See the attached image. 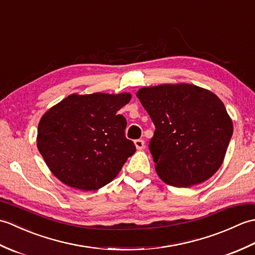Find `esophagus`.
<instances>
[{
    "label": "esophagus",
    "instance_id": "obj_1",
    "mask_svg": "<svg viewBox=\"0 0 255 255\" xmlns=\"http://www.w3.org/2000/svg\"><path fill=\"white\" fill-rule=\"evenodd\" d=\"M134 144H136L137 149H142V148H144V141H143L142 139L134 140Z\"/></svg>",
    "mask_w": 255,
    "mask_h": 255
}]
</instances>
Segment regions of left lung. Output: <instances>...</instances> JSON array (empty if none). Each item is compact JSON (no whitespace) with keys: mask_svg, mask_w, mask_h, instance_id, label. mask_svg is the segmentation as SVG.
<instances>
[{"mask_svg":"<svg viewBox=\"0 0 255 255\" xmlns=\"http://www.w3.org/2000/svg\"><path fill=\"white\" fill-rule=\"evenodd\" d=\"M137 97L155 126L149 150L162 181L187 187L218 171L234 132L218 96L192 84H163L140 89Z\"/></svg>","mask_w":255,"mask_h":255,"instance_id":"left-lung-1","label":"left lung"}]
</instances>
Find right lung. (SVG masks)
Masks as SVG:
<instances>
[{"mask_svg": "<svg viewBox=\"0 0 255 255\" xmlns=\"http://www.w3.org/2000/svg\"><path fill=\"white\" fill-rule=\"evenodd\" d=\"M130 99L72 94L50 108L38 125L37 147L53 175L82 191L112 182L136 151L125 136L126 118L117 114Z\"/></svg>", "mask_w": 255, "mask_h": 255, "instance_id": "obj_1", "label": "right lung"}]
</instances>
